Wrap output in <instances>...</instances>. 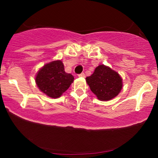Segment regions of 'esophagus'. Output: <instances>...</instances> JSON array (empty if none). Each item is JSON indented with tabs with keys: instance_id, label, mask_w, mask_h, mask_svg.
Here are the masks:
<instances>
[{
	"instance_id": "esophagus-1",
	"label": "esophagus",
	"mask_w": 158,
	"mask_h": 158,
	"mask_svg": "<svg viewBox=\"0 0 158 158\" xmlns=\"http://www.w3.org/2000/svg\"><path fill=\"white\" fill-rule=\"evenodd\" d=\"M78 76L81 77H85V73H81V74L78 75Z\"/></svg>"
}]
</instances>
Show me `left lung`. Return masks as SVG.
<instances>
[{
    "mask_svg": "<svg viewBox=\"0 0 158 158\" xmlns=\"http://www.w3.org/2000/svg\"><path fill=\"white\" fill-rule=\"evenodd\" d=\"M86 82L98 100L106 101L115 98L122 90V79L116 71L100 64L94 73L86 77Z\"/></svg>",
    "mask_w": 158,
    "mask_h": 158,
    "instance_id": "obj_1",
    "label": "left lung"
}]
</instances>
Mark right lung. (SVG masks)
<instances>
[{"instance_id": "obj_1", "label": "right lung", "mask_w": 158, "mask_h": 158, "mask_svg": "<svg viewBox=\"0 0 158 158\" xmlns=\"http://www.w3.org/2000/svg\"><path fill=\"white\" fill-rule=\"evenodd\" d=\"M74 77L64 72L61 60H55L44 64L36 75V85L41 91L50 98H57L68 89Z\"/></svg>"}]
</instances>
